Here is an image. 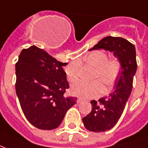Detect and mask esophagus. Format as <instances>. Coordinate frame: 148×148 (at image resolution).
<instances>
[{"instance_id": "esophagus-1", "label": "esophagus", "mask_w": 148, "mask_h": 148, "mask_svg": "<svg viewBox=\"0 0 148 148\" xmlns=\"http://www.w3.org/2000/svg\"><path fill=\"white\" fill-rule=\"evenodd\" d=\"M82 101H83V99H81V98H78L77 99V103H81Z\"/></svg>"}]
</instances>
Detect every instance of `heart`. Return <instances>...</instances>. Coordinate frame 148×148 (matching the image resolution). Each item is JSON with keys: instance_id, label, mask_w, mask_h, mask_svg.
Wrapping results in <instances>:
<instances>
[{"instance_id": "b5f03b06", "label": "heart", "mask_w": 148, "mask_h": 148, "mask_svg": "<svg viewBox=\"0 0 148 148\" xmlns=\"http://www.w3.org/2000/svg\"><path fill=\"white\" fill-rule=\"evenodd\" d=\"M84 60L94 68L93 79L92 82H77L71 87V92L73 95L82 98H92L99 97L104 92V86L106 90H110L115 84L121 71V60L117 57L108 56L105 51L101 50L93 51L85 56ZM66 74L69 82L76 81L79 77V64L72 62L66 68Z\"/></svg>"}]
</instances>
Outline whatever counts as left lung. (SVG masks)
<instances>
[{"label": "left lung", "mask_w": 148, "mask_h": 148, "mask_svg": "<svg viewBox=\"0 0 148 148\" xmlns=\"http://www.w3.org/2000/svg\"><path fill=\"white\" fill-rule=\"evenodd\" d=\"M104 49L113 51L121 60V71L116 81L115 89L98 101L92 100V111L82 118L87 130L104 132L116 125L123 113L132 90L134 75L137 71L135 46L125 38L107 36L100 40L90 50Z\"/></svg>", "instance_id": "1"}]
</instances>
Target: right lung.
Wrapping results in <instances>:
<instances>
[{
    "instance_id": "1",
    "label": "right lung",
    "mask_w": 148,
    "mask_h": 148,
    "mask_svg": "<svg viewBox=\"0 0 148 148\" xmlns=\"http://www.w3.org/2000/svg\"><path fill=\"white\" fill-rule=\"evenodd\" d=\"M63 63L35 45L23 49L15 65L16 94L25 117L35 127L53 130L60 125L76 97L69 89Z\"/></svg>"
}]
</instances>
